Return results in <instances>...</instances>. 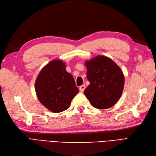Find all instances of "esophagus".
<instances>
[{
	"instance_id": "esophagus-1",
	"label": "esophagus",
	"mask_w": 156,
	"mask_h": 156,
	"mask_svg": "<svg viewBox=\"0 0 156 156\" xmlns=\"http://www.w3.org/2000/svg\"><path fill=\"white\" fill-rule=\"evenodd\" d=\"M85 88H86V86L84 85V84H83V85H81V87H79V90H80V92H83L84 90V89H85Z\"/></svg>"
}]
</instances>
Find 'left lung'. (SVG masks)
<instances>
[{
  "label": "left lung",
  "mask_w": 156,
  "mask_h": 156,
  "mask_svg": "<svg viewBox=\"0 0 156 156\" xmlns=\"http://www.w3.org/2000/svg\"><path fill=\"white\" fill-rule=\"evenodd\" d=\"M87 79L90 84L84 94L97 108H108L119 101L124 85L120 68L106 56H99L87 61Z\"/></svg>",
  "instance_id": "obj_1"
}]
</instances>
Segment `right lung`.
<instances>
[{
  "mask_svg": "<svg viewBox=\"0 0 156 156\" xmlns=\"http://www.w3.org/2000/svg\"><path fill=\"white\" fill-rule=\"evenodd\" d=\"M35 90L41 104L53 112L66 110L79 92L72 75L66 71L65 64L59 60L51 61L41 69Z\"/></svg>",
  "mask_w": 156,
  "mask_h": 156,
  "instance_id": "right-lung-1",
  "label": "right lung"
}]
</instances>
